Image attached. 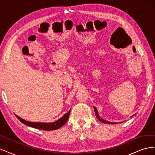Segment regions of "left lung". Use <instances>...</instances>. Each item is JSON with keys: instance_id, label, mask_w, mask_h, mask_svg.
I'll return each instance as SVG.
<instances>
[{"instance_id": "obj_1", "label": "left lung", "mask_w": 155, "mask_h": 155, "mask_svg": "<svg viewBox=\"0 0 155 155\" xmlns=\"http://www.w3.org/2000/svg\"><path fill=\"white\" fill-rule=\"evenodd\" d=\"M94 111H95V114H96V116L97 117V118L100 121H101V122L104 123V124H116V123L115 122H110V121H106L105 120H104L103 118H101V117H100L99 114H98V112H97V109L95 107H94ZM134 116V115H133Z\"/></svg>"}]
</instances>
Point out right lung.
<instances>
[{"instance_id": "add662e5", "label": "right lung", "mask_w": 155, "mask_h": 155, "mask_svg": "<svg viewBox=\"0 0 155 155\" xmlns=\"http://www.w3.org/2000/svg\"><path fill=\"white\" fill-rule=\"evenodd\" d=\"M70 110H71V109H70V110L67 112V113L65 114L63 116H62L61 118H59L58 120L54 121V122H51V123L31 122V121H28L23 120L22 118H20V117H18L16 114H15V116L22 124H24L25 125H28L29 127H34V128L44 130H56L58 129H59L60 127H63L65 124H66V122L69 118Z\"/></svg>"}]
</instances>
